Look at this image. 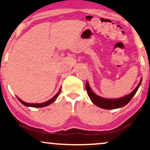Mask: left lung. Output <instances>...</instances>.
I'll list each match as a JSON object with an SVG mask.
<instances>
[{
    "label": "left lung",
    "mask_w": 150,
    "mask_h": 150,
    "mask_svg": "<svg viewBox=\"0 0 150 150\" xmlns=\"http://www.w3.org/2000/svg\"><path fill=\"white\" fill-rule=\"evenodd\" d=\"M141 81H142V79H141V81L139 82L137 87L135 88L134 91L131 92L130 94H128V95L124 96V97L123 98H118V99H106V98H104L97 96L92 91V90L89 87L88 82L86 83L85 87L86 90H87L88 96H89L90 99H91V102H93L95 105L98 106V107L104 108V109H115V108L123 107V106L126 105V104L132 100L133 96H134L135 95V93H137L139 86L141 85Z\"/></svg>",
    "instance_id": "1"
}]
</instances>
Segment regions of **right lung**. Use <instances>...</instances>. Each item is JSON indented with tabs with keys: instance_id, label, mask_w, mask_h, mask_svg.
Masks as SVG:
<instances>
[{
	"instance_id": "1",
	"label": "right lung",
	"mask_w": 150,
	"mask_h": 150,
	"mask_svg": "<svg viewBox=\"0 0 150 150\" xmlns=\"http://www.w3.org/2000/svg\"><path fill=\"white\" fill-rule=\"evenodd\" d=\"M60 92H61V89H59V92L58 93H57L56 95H55L54 97H53L52 98H51L50 100H48V101H46V102H43V103H40V104H30V103H26V102H24V101H22V100H20L19 98H18V100H19V101L21 102V103L22 104H24V106H30V107H34V108H42V107H44V106H48V105H50V104H52L53 102L55 100L57 99V98L58 97V96L59 95V94H60Z\"/></svg>"
}]
</instances>
